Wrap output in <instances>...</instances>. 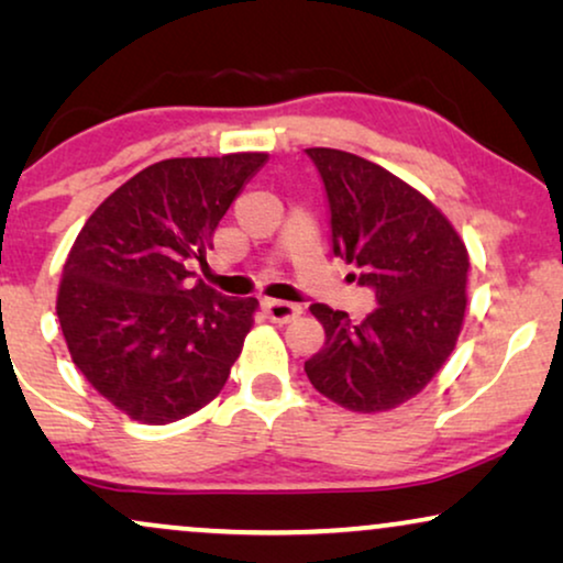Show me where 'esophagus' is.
<instances>
[{"label":"esophagus","mask_w":563,"mask_h":563,"mask_svg":"<svg viewBox=\"0 0 563 563\" xmlns=\"http://www.w3.org/2000/svg\"><path fill=\"white\" fill-rule=\"evenodd\" d=\"M261 307H264L268 320H274V322H291L302 314V307L291 305V302H282V299H264Z\"/></svg>","instance_id":"34e87169"}]
</instances>
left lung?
<instances>
[{"label":"left lung","instance_id":"left-lung-1","mask_svg":"<svg viewBox=\"0 0 563 563\" xmlns=\"http://www.w3.org/2000/svg\"><path fill=\"white\" fill-rule=\"evenodd\" d=\"M325 184L333 253L358 266L379 307L361 322L310 305L325 345L305 361L312 387L353 412H387L420 395L456 349L468 251L426 195L372 161L307 148ZM356 279V276H353Z\"/></svg>","mask_w":563,"mask_h":563}]
</instances>
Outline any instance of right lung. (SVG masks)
Segmentation results:
<instances>
[{"label": "right lung", "instance_id": "1", "mask_svg": "<svg viewBox=\"0 0 563 563\" xmlns=\"http://www.w3.org/2000/svg\"><path fill=\"white\" fill-rule=\"evenodd\" d=\"M268 153L158 161L114 189L68 251L56 312L87 382L130 420L168 426L225 387L258 310L187 282Z\"/></svg>", "mask_w": 563, "mask_h": 563}]
</instances>
